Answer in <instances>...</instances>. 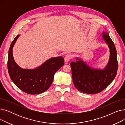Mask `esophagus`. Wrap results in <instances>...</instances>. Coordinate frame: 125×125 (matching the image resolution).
Listing matches in <instances>:
<instances>
[{
	"label": "esophagus",
	"mask_w": 125,
	"mask_h": 125,
	"mask_svg": "<svg viewBox=\"0 0 125 125\" xmlns=\"http://www.w3.org/2000/svg\"><path fill=\"white\" fill-rule=\"evenodd\" d=\"M71 58H72L71 55L70 54H67L65 56L64 58V60L65 62H68Z\"/></svg>",
	"instance_id": "esophagus-1"
}]
</instances>
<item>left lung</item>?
Here are the masks:
<instances>
[{"mask_svg": "<svg viewBox=\"0 0 125 125\" xmlns=\"http://www.w3.org/2000/svg\"><path fill=\"white\" fill-rule=\"evenodd\" d=\"M102 35L110 51L108 62L103 69L92 67L77 57L75 58V62L70 63L73 84L82 92L87 94L99 93L114 81L116 75L118 63L115 44L108 33L103 32Z\"/></svg>", "mask_w": 125, "mask_h": 125, "instance_id": "8db88e82", "label": "left lung"}]
</instances>
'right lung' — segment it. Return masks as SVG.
Instances as JSON below:
<instances>
[{
  "label": "right lung",
  "instance_id": "add662e5",
  "mask_svg": "<svg viewBox=\"0 0 125 125\" xmlns=\"http://www.w3.org/2000/svg\"><path fill=\"white\" fill-rule=\"evenodd\" d=\"M20 35L12 42L9 51L8 68L11 81L24 92L29 94H38L47 91L53 81L56 72L64 65L63 57L52 58L34 69L20 67L15 62L12 49Z\"/></svg>",
  "mask_w": 125,
  "mask_h": 125
}]
</instances>
